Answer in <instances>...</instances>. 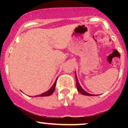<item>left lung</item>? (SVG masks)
Masks as SVG:
<instances>
[{"instance_id":"1","label":"left lung","mask_w":128,"mask_h":128,"mask_svg":"<svg viewBox=\"0 0 128 128\" xmlns=\"http://www.w3.org/2000/svg\"><path fill=\"white\" fill-rule=\"evenodd\" d=\"M75 76H76V87H77V89L78 90V92L79 93H80L82 95H87V96H96L97 95H93V94H90L89 93L85 91L83 88H82V87L80 85L79 82H78V78L77 77V75H76V72H75Z\"/></svg>"}]
</instances>
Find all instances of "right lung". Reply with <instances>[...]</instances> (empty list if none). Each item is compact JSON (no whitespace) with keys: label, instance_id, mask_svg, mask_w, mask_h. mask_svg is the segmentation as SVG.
<instances>
[{"label":"right lung","instance_id":"right-lung-1","mask_svg":"<svg viewBox=\"0 0 128 128\" xmlns=\"http://www.w3.org/2000/svg\"><path fill=\"white\" fill-rule=\"evenodd\" d=\"M57 79H58V78H56V80H55L54 83V84L52 85V87H51V88L49 89L48 91H46V92H45L42 93V94H41V95H36V96H35V97H36V96H50V95H51V94H52V93L54 92V90H55V87H56Z\"/></svg>","mask_w":128,"mask_h":128}]
</instances>
